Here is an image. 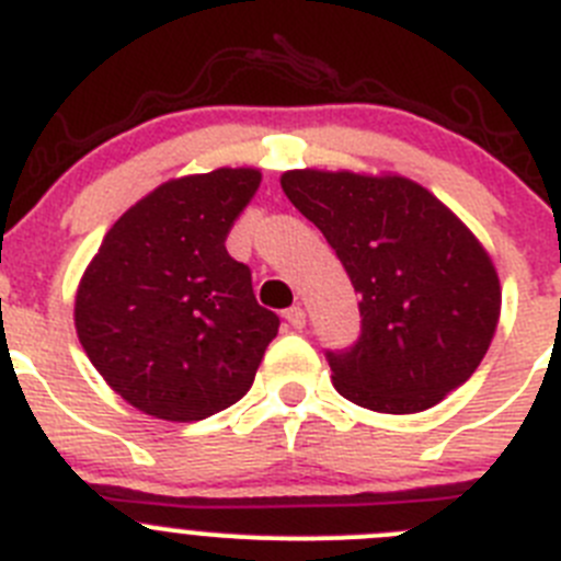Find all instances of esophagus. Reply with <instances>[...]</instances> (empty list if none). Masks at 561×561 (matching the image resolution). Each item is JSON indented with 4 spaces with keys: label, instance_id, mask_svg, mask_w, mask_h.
<instances>
[{
    "label": "esophagus",
    "instance_id": "34e87169",
    "mask_svg": "<svg viewBox=\"0 0 561 561\" xmlns=\"http://www.w3.org/2000/svg\"><path fill=\"white\" fill-rule=\"evenodd\" d=\"M285 321L293 327V330H301L307 324V312L301 305H293L290 310H285Z\"/></svg>",
    "mask_w": 561,
    "mask_h": 561
}]
</instances>
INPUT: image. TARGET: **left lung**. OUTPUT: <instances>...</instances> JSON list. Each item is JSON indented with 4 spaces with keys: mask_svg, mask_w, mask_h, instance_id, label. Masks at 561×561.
Here are the masks:
<instances>
[{
    "mask_svg": "<svg viewBox=\"0 0 561 561\" xmlns=\"http://www.w3.org/2000/svg\"><path fill=\"white\" fill-rule=\"evenodd\" d=\"M282 190L350 274L360 335L327 350L337 393L380 413H416L472 377L501 316V282L472 231L400 175L290 170Z\"/></svg>",
    "mask_w": 561,
    "mask_h": 561,
    "instance_id": "1",
    "label": "left lung"
}]
</instances>
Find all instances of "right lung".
Segmentation results:
<instances>
[{
    "mask_svg": "<svg viewBox=\"0 0 561 561\" xmlns=\"http://www.w3.org/2000/svg\"><path fill=\"white\" fill-rule=\"evenodd\" d=\"M260 170L168 181L103 237L75 299L85 355L114 391L168 422H198L251 388L279 316L226 251Z\"/></svg>",
    "mask_w": 561,
    "mask_h": 561,
    "instance_id": "1",
    "label": "right lung"
}]
</instances>
